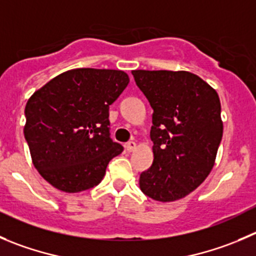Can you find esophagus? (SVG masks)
<instances>
[{
  "label": "esophagus",
  "mask_w": 256,
  "mask_h": 256,
  "mask_svg": "<svg viewBox=\"0 0 256 256\" xmlns=\"http://www.w3.org/2000/svg\"><path fill=\"white\" fill-rule=\"evenodd\" d=\"M126 152H132V150H136V143L133 142V140L128 142L126 144Z\"/></svg>",
  "instance_id": "34e87169"
}]
</instances>
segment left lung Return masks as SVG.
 <instances>
[{"label": "left lung", "mask_w": 256, "mask_h": 256, "mask_svg": "<svg viewBox=\"0 0 256 256\" xmlns=\"http://www.w3.org/2000/svg\"><path fill=\"white\" fill-rule=\"evenodd\" d=\"M136 84L153 109V163L140 177L146 196L172 202L210 174L222 138L218 93L196 74L133 70Z\"/></svg>", "instance_id": "8db88e82"}]
</instances>
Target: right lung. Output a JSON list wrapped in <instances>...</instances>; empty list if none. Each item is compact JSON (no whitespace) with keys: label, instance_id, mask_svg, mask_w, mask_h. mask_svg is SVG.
<instances>
[{"label":"right lung","instance_id":"right-lung-1","mask_svg":"<svg viewBox=\"0 0 256 256\" xmlns=\"http://www.w3.org/2000/svg\"><path fill=\"white\" fill-rule=\"evenodd\" d=\"M128 82L122 70L80 68L30 96L24 134L34 166L51 186L75 194L100 184L109 160L123 152L110 140L109 106Z\"/></svg>","mask_w":256,"mask_h":256}]
</instances>
